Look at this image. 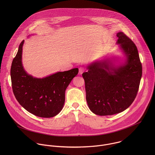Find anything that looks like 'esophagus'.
<instances>
[{
  "label": "esophagus",
  "mask_w": 155,
  "mask_h": 155,
  "mask_svg": "<svg viewBox=\"0 0 155 155\" xmlns=\"http://www.w3.org/2000/svg\"><path fill=\"white\" fill-rule=\"evenodd\" d=\"M79 73L82 74V73H83L85 71V68L84 67H80L79 69Z\"/></svg>",
  "instance_id": "1"
}]
</instances>
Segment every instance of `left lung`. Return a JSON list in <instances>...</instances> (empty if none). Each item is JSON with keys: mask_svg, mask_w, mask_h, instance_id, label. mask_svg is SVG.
<instances>
[{"mask_svg": "<svg viewBox=\"0 0 155 155\" xmlns=\"http://www.w3.org/2000/svg\"><path fill=\"white\" fill-rule=\"evenodd\" d=\"M117 44L125 53V64L113 68L108 63L97 62L88 67L82 76L86 99L90 110L100 116L120 113L134 101L142 76V64L136 45L123 32L117 34Z\"/></svg>", "mask_w": 155, "mask_h": 155, "instance_id": "1", "label": "left lung"}]
</instances>
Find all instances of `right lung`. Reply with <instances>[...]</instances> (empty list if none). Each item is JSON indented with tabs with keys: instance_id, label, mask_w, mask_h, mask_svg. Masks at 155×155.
I'll list each match as a JSON object with an SVG mask.
<instances>
[{
	"instance_id": "1",
	"label": "right lung",
	"mask_w": 155,
	"mask_h": 155,
	"mask_svg": "<svg viewBox=\"0 0 155 155\" xmlns=\"http://www.w3.org/2000/svg\"><path fill=\"white\" fill-rule=\"evenodd\" d=\"M22 41L13 59L11 78L13 93L22 107L41 117H51L62 110L67 87L78 72V68L37 79L24 71L21 63Z\"/></svg>"
}]
</instances>
